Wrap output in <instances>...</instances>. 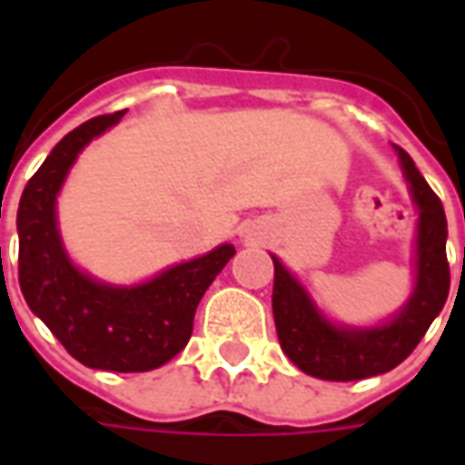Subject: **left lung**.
<instances>
[{
  "mask_svg": "<svg viewBox=\"0 0 465 465\" xmlns=\"http://www.w3.org/2000/svg\"><path fill=\"white\" fill-rule=\"evenodd\" d=\"M401 169L419 212L413 289L409 302L391 319L373 326H343L316 306L299 279L273 259V322L283 353L313 379L359 381L396 369L419 346L449 299L450 272L446 262V213L416 163L401 146Z\"/></svg>",
  "mask_w": 465,
  "mask_h": 465,
  "instance_id": "left-lung-1",
  "label": "left lung"
}]
</instances>
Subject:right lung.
I'll return each mask as SVG.
<instances>
[{
  "mask_svg": "<svg viewBox=\"0 0 465 465\" xmlns=\"http://www.w3.org/2000/svg\"><path fill=\"white\" fill-rule=\"evenodd\" d=\"M124 114L126 109L76 126L26 182L16 212L19 286L32 313L79 363L139 373L159 369L189 343L196 306L236 249L222 243L134 286L99 282L74 266L59 233L56 196L86 143Z\"/></svg>",
  "mask_w": 465,
  "mask_h": 465,
  "instance_id": "1",
  "label": "right lung"
}]
</instances>
